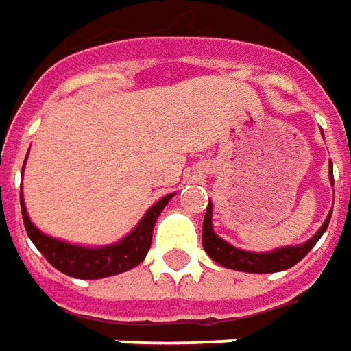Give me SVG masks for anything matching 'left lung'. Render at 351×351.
Instances as JSON below:
<instances>
[{"mask_svg": "<svg viewBox=\"0 0 351 351\" xmlns=\"http://www.w3.org/2000/svg\"><path fill=\"white\" fill-rule=\"evenodd\" d=\"M330 182L335 184L332 178V165H330ZM213 213V205H207V213L203 218V234H201V241H203V249L209 254L213 261L224 266V268L237 269V271H249V274H274V271H283L287 268H293L296 262H300L312 251V247L319 237L325 234V230L329 226L330 213L325 224L319 228V232L313 235L310 241L298 247H283L274 252H249L235 249L234 245L226 243L224 239H220L215 232H213V224H210V215Z\"/></svg>", "mask_w": 351, "mask_h": 351, "instance_id": "left-lung-1", "label": "left lung"}]
</instances>
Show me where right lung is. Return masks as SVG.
Wrapping results in <instances>:
<instances>
[{"mask_svg":"<svg viewBox=\"0 0 351 351\" xmlns=\"http://www.w3.org/2000/svg\"><path fill=\"white\" fill-rule=\"evenodd\" d=\"M22 171H24V167H22ZM171 197H173V193L161 197L144 215V218L138 222V226L134 228L127 237H123L119 243L99 247V249H87V247H80V245L64 243V241H58V239L41 234L38 228L30 222L26 209H24V201L21 197L22 220H24V228H26V234L32 239V243L38 247L39 252L47 258L51 266H55L58 271H62L66 276H72V278L100 279L127 271V269L138 266L146 258L152 245L154 224H156L159 213L165 209V205Z\"/></svg>","mask_w":351,"mask_h":351,"instance_id":"add662e5","label":"right lung"}]
</instances>
